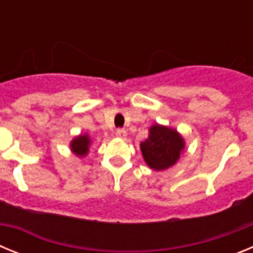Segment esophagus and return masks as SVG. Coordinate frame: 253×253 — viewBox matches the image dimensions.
Returning <instances> with one entry per match:
<instances>
[{"label": "esophagus", "instance_id": "34e87169", "mask_svg": "<svg viewBox=\"0 0 253 253\" xmlns=\"http://www.w3.org/2000/svg\"><path fill=\"white\" fill-rule=\"evenodd\" d=\"M115 134H116V137L122 138V139L126 138V135H128V133H126V130H125V129H118Z\"/></svg>", "mask_w": 253, "mask_h": 253}]
</instances>
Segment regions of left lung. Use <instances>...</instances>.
Masks as SVG:
<instances>
[{
	"label": "left lung",
	"mask_w": 253,
	"mask_h": 253,
	"mask_svg": "<svg viewBox=\"0 0 253 253\" xmlns=\"http://www.w3.org/2000/svg\"><path fill=\"white\" fill-rule=\"evenodd\" d=\"M185 144L184 137L177 129L156 123L149 128L148 138L140 143V151L149 169L165 171L177 163Z\"/></svg>",
	"instance_id": "obj_1"
}]
</instances>
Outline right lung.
Instances as JSON below:
<instances>
[{
	"label": "right lung",
	"mask_w": 253,
	"mask_h": 253,
	"mask_svg": "<svg viewBox=\"0 0 253 253\" xmlns=\"http://www.w3.org/2000/svg\"><path fill=\"white\" fill-rule=\"evenodd\" d=\"M91 147V138L87 133L80 134V135H76L71 143H69V149L75 156L80 158L86 157L88 152H90Z\"/></svg>",
	"instance_id": "obj_1"
}]
</instances>
